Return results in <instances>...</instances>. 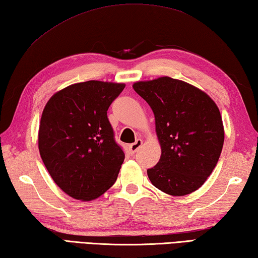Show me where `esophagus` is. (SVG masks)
<instances>
[{
	"mask_svg": "<svg viewBox=\"0 0 258 258\" xmlns=\"http://www.w3.org/2000/svg\"><path fill=\"white\" fill-rule=\"evenodd\" d=\"M142 145H143V141H142V139H137L136 142H135L134 144H132V145L129 146L130 153H132V154H135V153H136V152L139 150V147H141Z\"/></svg>",
	"mask_w": 258,
	"mask_h": 258,
	"instance_id": "obj_1",
	"label": "esophagus"
}]
</instances>
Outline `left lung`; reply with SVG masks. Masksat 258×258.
Here are the masks:
<instances>
[{
  "label": "left lung",
  "mask_w": 258,
  "mask_h": 258,
  "mask_svg": "<svg viewBox=\"0 0 258 258\" xmlns=\"http://www.w3.org/2000/svg\"><path fill=\"white\" fill-rule=\"evenodd\" d=\"M133 87L155 116L161 157L147 170L153 186L171 196L197 190L222 152L224 128L218 105L202 89L166 76Z\"/></svg>",
  "instance_id": "obj_1"
}]
</instances>
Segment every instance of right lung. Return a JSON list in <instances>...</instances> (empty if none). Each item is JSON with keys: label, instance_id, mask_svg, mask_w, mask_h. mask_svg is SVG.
I'll return each instance as SVG.
<instances>
[{"label": "right lung", "instance_id": "obj_1", "mask_svg": "<svg viewBox=\"0 0 258 258\" xmlns=\"http://www.w3.org/2000/svg\"><path fill=\"white\" fill-rule=\"evenodd\" d=\"M124 84L88 80L48 99L40 117L38 150L49 175L67 195L83 202L102 196L124 161L107 119Z\"/></svg>", "mask_w": 258, "mask_h": 258}]
</instances>
